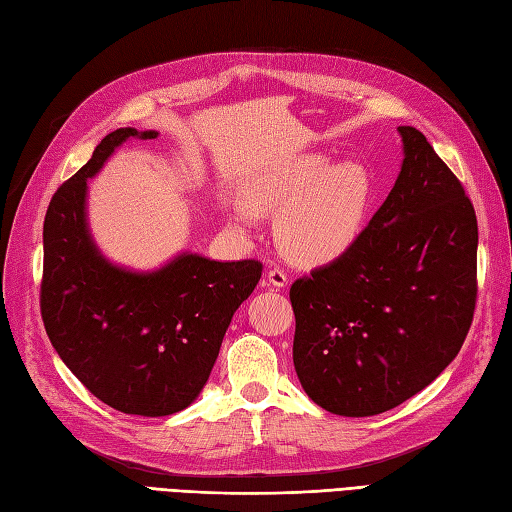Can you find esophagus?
Masks as SVG:
<instances>
[{
    "mask_svg": "<svg viewBox=\"0 0 512 512\" xmlns=\"http://www.w3.org/2000/svg\"><path fill=\"white\" fill-rule=\"evenodd\" d=\"M266 279H268V284L275 286V288L288 286V275L281 268H270L266 273Z\"/></svg>",
    "mask_w": 512,
    "mask_h": 512,
    "instance_id": "1",
    "label": "esophagus"
}]
</instances>
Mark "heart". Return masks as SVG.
Instances as JSON below:
<instances>
[{"mask_svg":"<svg viewBox=\"0 0 512 512\" xmlns=\"http://www.w3.org/2000/svg\"><path fill=\"white\" fill-rule=\"evenodd\" d=\"M328 165L312 154L255 173L242 189L244 204L233 206V222L248 226L255 215L277 213L279 246L292 262L321 266L343 257L365 226L372 176L356 160Z\"/></svg>","mask_w":512,"mask_h":512,"instance_id":"heart-1","label":"heart"}]
</instances>
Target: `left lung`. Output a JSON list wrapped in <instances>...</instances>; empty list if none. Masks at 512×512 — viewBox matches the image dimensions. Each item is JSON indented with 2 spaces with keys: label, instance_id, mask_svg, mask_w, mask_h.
Instances as JSON below:
<instances>
[{
  "label": "left lung",
  "instance_id": "left-lung-1",
  "mask_svg": "<svg viewBox=\"0 0 512 512\" xmlns=\"http://www.w3.org/2000/svg\"><path fill=\"white\" fill-rule=\"evenodd\" d=\"M402 167L356 244L290 288L292 361L330 413L376 416L433 383L469 334L477 217L462 182L416 127Z\"/></svg>",
  "mask_w": 512,
  "mask_h": 512
}]
</instances>
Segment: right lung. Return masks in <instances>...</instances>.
<instances>
[{
    "label": "right lung",
    "instance_id": "1",
    "mask_svg": "<svg viewBox=\"0 0 512 512\" xmlns=\"http://www.w3.org/2000/svg\"><path fill=\"white\" fill-rule=\"evenodd\" d=\"M123 127L52 195L43 220L41 319L50 343L92 394L123 413L171 416L198 398L235 310L255 290L262 262H213L182 253L154 273L101 255L88 231V178L127 138Z\"/></svg>",
    "mask_w": 512,
    "mask_h": 512
}]
</instances>
